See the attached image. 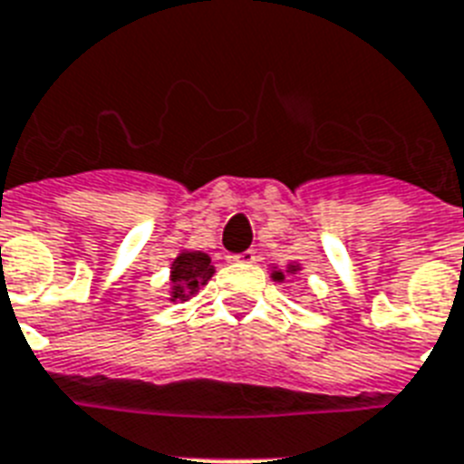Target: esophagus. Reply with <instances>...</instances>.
Listing matches in <instances>:
<instances>
[{"mask_svg":"<svg viewBox=\"0 0 464 464\" xmlns=\"http://www.w3.org/2000/svg\"><path fill=\"white\" fill-rule=\"evenodd\" d=\"M255 250H245V252H238V255H228V262H236V265H250V262H255Z\"/></svg>","mask_w":464,"mask_h":464,"instance_id":"obj_1","label":"esophagus"}]
</instances>
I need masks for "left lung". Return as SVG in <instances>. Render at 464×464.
Instances as JSON below:
<instances>
[{"label":"left lung","mask_w":464,"mask_h":464,"mask_svg":"<svg viewBox=\"0 0 464 464\" xmlns=\"http://www.w3.org/2000/svg\"><path fill=\"white\" fill-rule=\"evenodd\" d=\"M291 271H295V269H291ZM284 276V274H274V278H281Z\"/></svg>","instance_id":"8db88e82"}]
</instances>
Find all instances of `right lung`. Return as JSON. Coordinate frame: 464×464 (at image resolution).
I'll list each match as a JSON object with an SVG mask.
<instances>
[{
  "label": "right lung",
  "instance_id": "add662e5",
  "mask_svg": "<svg viewBox=\"0 0 464 464\" xmlns=\"http://www.w3.org/2000/svg\"><path fill=\"white\" fill-rule=\"evenodd\" d=\"M212 259L205 252H183L171 266L173 297L188 300L195 295L199 285H205L207 278L212 276Z\"/></svg>",
  "mask_w": 464,
  "mask_h": 464
}]
</instances>
